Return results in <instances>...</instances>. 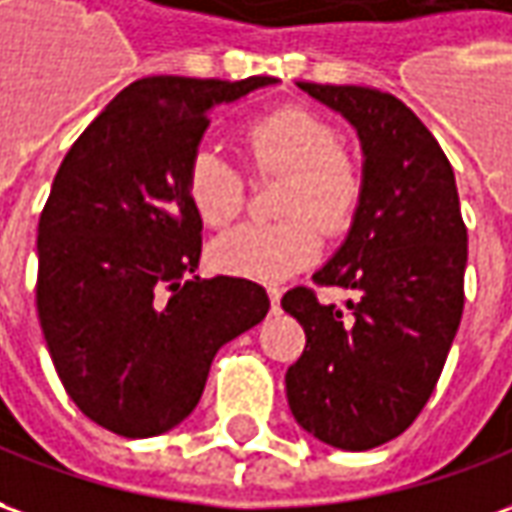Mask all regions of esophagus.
Segmentation results:
<instances>
[{
	"label": "esophagus",
	"instance_id": "obj_1",
	"mask_svg": "<svg viewBox=\"0 0 512 512\" xmlns=\"http://www.w3.org/2000/svg\"><path fill=\"white\" fill-rule=\"evenodd\" d=\"M280 297H283V288H277V285H269V300H271V308H274V311L280 308Z\"/></svg>",
	"mask_w": 512,
	"mask_h": 512
}]
</instances>
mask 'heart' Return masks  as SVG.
<instances>
[{
	"label": "heart",
	"instance_id": "b5f03b06",
	"mask_svg": "<svg viewBox=\"0 0 512 512\" xmlns=\"http://www.w3.org/2000/svg\"><path fill=\"white\" fill-rule=\"evenodd\" d=\"M243 151L260 173H285L277 224H243L212 243V266L249 280H283L314 263L322 238L353 224L364 176L339 134L305 109H280L243 131ZM187 196L207 227H227L243 210V176L218 148H198L187 168Z\"/></svg>",
	"mask_w": 512,
	"mask_h": 512
}]
</instances>
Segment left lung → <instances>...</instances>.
<instances>
[{"label":"left lung","mask_w":512,"mask_h":512,"mask_svg":"<svg viewBox=\"0 0 512 512\" xmlns=\"http://www.w3.org/2000/svg\"><path fill=\"white\" fill-rule=\"evenodd\" d=\"M297 86L356 128L364 193L344 243L314 274L356 300L322 305L302 285L283 297L305 330L285 395L316 440L367 451L409 429L437 387L462 319L468 232L454 170L406 103L370 86Z\"/></svg>","instance_id":"1"}]
</instances>
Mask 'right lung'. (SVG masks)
Segmentation results:
<instances>
[{
	"mask_svg": "<svg viewBox=\"0 0 512 512\" xmlns=\"http://www.w3.org/2000/svg\"><path fill=\"white\" fill-rule=\"evenodd\" d=\"M274 83L134 81L55 173L38 218V322L66 395L120 437L179 426L215 353L269 314L263 285L196 274L201 218L187 168L215 106Z\"/></svg>",
	"mask_w": 512,
	"mask_h": 512,
	"instance_id": "right-lung-1",
	"label": "right lung"
}]
</instances>
